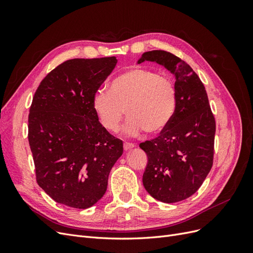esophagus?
<instances>
[{
  "label": "esophagus",
  "instance_id": "obj_1",
  "mask_svg": "<svg viewBox=\"0 0 253 253\" xmlns=\"http://www.w3.org/2000/svg\"><path fill=\"white\" fill-rule=\"evenodd\" d=\"M134 147H135L134 143H131V142H125V143H124V149H125V151L131 150V149H133Z\"/></svg>",
  "mask_w": 253,
  "mask_h": 253
}]
</instances>
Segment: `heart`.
<instances>
[{"label": "heart", "instance_id": "1", "mask_svg": "<svg viewBox=\"0 0 253 253\" xmlns=\"http://www.w3.org/2000/svg\"><path fill=\"white\" fill-rule=\"evenodd\" d=\"M176 103L173 80L144 67L128 68L111 82L109 90H98L93 98L99 121L108 131H117L126 111L124 132L132 137L143 129L149 134L164 129L174 116Z\"/></svg>", "mask_w": 253, "mask_h": 253}]
</instances>
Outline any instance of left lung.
<instances>
[{"mask_svg": "<svg viewBox=\"0 0 253 253\" xmlns=\"http://www.w3.org/2000/svg\"><path fill=\"white\" fill-rule=\"evenodd\" d=\"M144 61L175 76L177 103L159 136L139 144L148 155L142 182L157 201L177 203L193 195L211 170L215 119L203 82L185 61L166 50L144 52L138 63Z\"/></svg>", "mask_w": 253, "mask_h": 253, "instance_id": "1", "label": "left lung"}]
</instances>
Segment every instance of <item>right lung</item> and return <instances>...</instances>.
Masks as SVG:
<instances>
[{
    "label": "right lung",
    "mask_w": 253,
    "mask_h": 253,
    "mask_svg": "<svg viewBox=\"0 0 253 253\" xmlns=\"http://www.w3.org/2000/svg\"><path fill=\"white\" fill-rule=\"evenodd\" d=\"M116 57L72 59L47 74L28 115L37 182L53 201L86 209L104 195L122 140L99 122L93 98Z\"/></svg>",
    "instance_id": "obj_1"
}]
</instances>
